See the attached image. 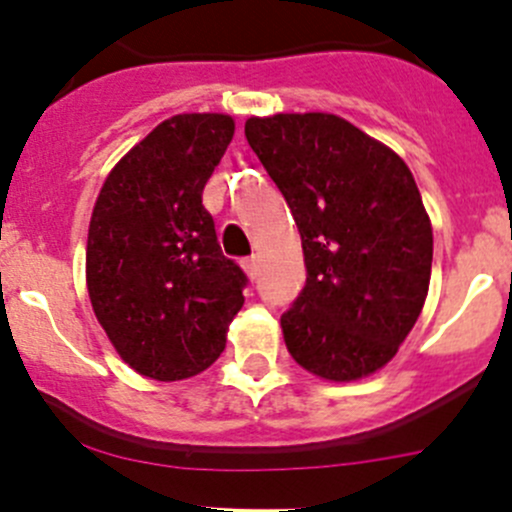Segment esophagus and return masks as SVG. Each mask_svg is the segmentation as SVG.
<instances>
[{
	"label": "esophagus",
	"instance_id": "esophagus-1",
	"mask_svg": "<svg viewBox=\"0 0 512 512\" xmlns=\"http://www.w3.org/2000/svg\"><path fill=\"white\" fill-rule=\"evenodd\" d=\"M240 265H242V270H245V275L250 277V280H255V277L260 275V260H257L255 255L245 257V260H242Z\"/></svg>",
	"mask_w": 512,
	"mask_h": 512
}]
</instances>
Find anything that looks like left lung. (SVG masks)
I'll use <instances>...</instances> for the list:
<instances>
[{"mask_svg":"<svg viewBox=\"0 0 512 512\" xmlns=\"http://www.w3.org/2000/svg\"><path fill=\"white\" fill-rule=\"evenodd\" d=\"M245 136L302 237L307 285L282 314L287 352L319 379L371 376L431 282L433 230L409 165L334 113L252 116Z\"/></svg>","mask_w":512,"mask_h":512,"instance_id":"1","label":"left lung"}]
</instances>
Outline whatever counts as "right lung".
I'll list each match as a JSON object with an SVG mask.
<instances>
[{"label":"right lung","mask_w":512,"mask_h":512,"mask_svg":"<svg viewBox=\"0 0 512 512\" xmlns=\"http://www.w3.org/2000/svg\"><path fill=\"white\" fill-rule=\"evenodd\" d=\"M235 136L227 113L158 123L106 175L91 213L86 287L98 324L141 376L208 369L240 312L247 277L218 245L203 188Z\"/></svg>","instance_id":"add662e5"}]
</instances>
